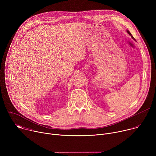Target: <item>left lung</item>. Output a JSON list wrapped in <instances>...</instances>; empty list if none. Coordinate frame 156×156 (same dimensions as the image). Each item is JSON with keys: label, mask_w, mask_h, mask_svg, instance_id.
<instances>
[{"label": "left lung", "mask_w": 156, "mask_h": 156, "mask_svg": "<svg viewBox=\"0 0 156 156\" xmlns=\"http://www.w3.org/2000/svg\"><path fill=\"white\" fill-rule=\"evenodd\" d=\"M127 33H128V34H129V35H130V36H131V37H132V38H133V39H135V38H134V37H133V36H132V35H131V33H130V32H129V31H128V30H127Z\"/></svg>", "instance_id": "obj_1"}]
</instances>
